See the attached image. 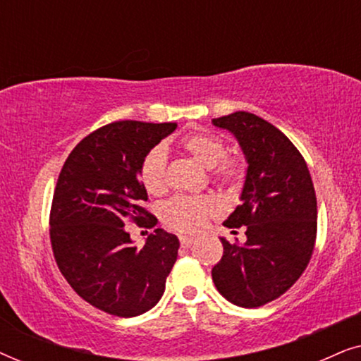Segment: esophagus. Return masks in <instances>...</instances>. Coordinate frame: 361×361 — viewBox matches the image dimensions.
Segmentation results:
<instances>
[{"instance_id": "34e87169", "label": "esophagus", "mask_w": 361, "mask_h": 361, "mask_svg": "<svg viewBox=\"0 0 361 361\" xmlns=\"http://www.w3.org/2000/svg\"><path fill=\"white\" fill-rule=\"evenodd\" d=\"M180 245L182 246H187V248H189V246H192L195 243V238H190V236H185V235H182L180 236Z\"/></svg>"}]
</instances>
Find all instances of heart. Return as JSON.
Listing matches in <instances>:
<instances>
[{
	"instance_id": "heart-1",
	"label": "heart",
	"mask_w": 361,
	"mask_h": 361,
	"mask_svg": "<svg viewBox=\"0 0 361 361\" xmlns=\"http://www.w3.org/2000/svg\"><path fill=\"white\" fill-rule=\"evenodd\" d=\"M177 147L212 172L216 185L238 190L246 179V162L240 156L226 154L224 137L207 131L187 133L177 141ZM140 179L147 194L162 195L167 189L166 156L154 147L142 157ZM219 205L212 197H174L161 210V220L167 228L180 233H194L207 219L216 214Z\"/></svg>"
}]
</instances>
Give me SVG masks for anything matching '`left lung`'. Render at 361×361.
<instances>
[{
	"label": "left lung",
	"instance_id": "obj_1",
	"mask_svg": "<svg viewBox=\"0 0 361 361\" xmlns=\"http://www.w3.org/2000/svg\"><path fill=\"white\" fill-rule=\"evenodd\" d=\"M240 141L248 161L241 204L225 221L245 226L246 243L221 238L212 279L226 300L253 309L283 295L312 258L317 199L305 159L288 136L253 113L214 118Z\"/></svg>",
	"mask_w": 361,
	"mask_h": 361
}]
</instances>
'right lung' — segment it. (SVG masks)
Listing matches in <instances>:
<instances>
[{
	"label": "right lung",
	"mask_w": 361,
	"mask_h": 361,
	"mask_svg": "<svg viewBox=\"0 0 361 361\" xmlns=\"http://www.w3.org/2000/svg\"><path fill=\"white\" fill-rule=\"evenodd\" d=\"M176 126L108 123L73 147L59 174L49 215L54 258L72 289L106 314L135 317L154 307L177 259L176 235L156 228L137 248L125 226L156 225L140 166Z\"/></svg>",
	"instance_id": "add662e5"
}]
</instances>
